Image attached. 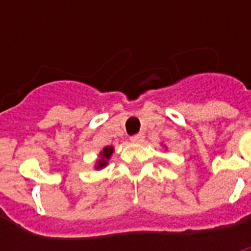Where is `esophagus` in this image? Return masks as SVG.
Wrapping results in <instances>:
<instances>
[{
  "label": "esophagus",
  "mask_w": 251,
  "mask_h": 251,
  "mask_svg": "<svg viewBox=\"0 0 251 251\" xmlns=\"http://www.w3.org/2000/svg\"><path fill=\"white\" fill-rule=\"evenodd\" d=\"M143 138H145L143 133H138L131 135V137H130V141L134 142V143H141V142L143 141Z\"/></svg>",
  "instance_id": "34e87169"
}]
</instances>
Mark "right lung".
Masks as SVG:
<instances>
[{"label":"right lung","instance_id":"add662e5","mask_svg":"<svg viewBox=\"0 0 251 251\" xmlns=\"http://www.w3.org/2000/svg\"><path fill=\"white\" fill-rule=\"evenodd\" d=\"M112 152H113V147H105V149L102 150L101 159L99 160V164H98V167H96V168L105 167V165H106V160L109 159L110 155H112Z\"/></svg>","mask_w":251,"mask_h":251}]
</instances>
